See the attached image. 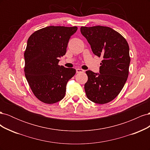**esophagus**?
<instances>
[{"label":"esophagus","mask_w":150,"mask_h":150,"mask_svg":"<svg viewBox=\"0 0 150 150\" xmlns=\"http://www.w3.org/2000/svg\"><path fill=\"white\" fill-rule=\"evenodd\" d=\"M84 71L82 69H80V68H77L76 69V72L77 73H80V72H83Z\"/></svg>","instance_id":"34e87169"}]
</instances>
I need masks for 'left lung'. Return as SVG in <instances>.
<instances>
[{"label": "left lung", "mask_w": 150, "mask_h": 150, "mask_svg": "<svg viewBox=\"0 0 150 150\" xmlns=\"http://www.w3.org/2000/svg\"><path fill=\"white\" fill-rule=\"evenodd\" d=\"M81 33L94 54L103 57L99 73L86 71L88 77L84 84L86 94L95 103H108L119 94L128 78L130 63L128 44L120 33L108 27H81Z\"/></svg>", "instance_id": "8db88e82"}]
</instances>
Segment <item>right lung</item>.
Here are the masks:
<instances>
[{"label":"right lung","instance_id":"add662e5","mask_svg":"<svg viewBox=\"0 0 150 150\" xmlns=\"http://www.w3.org/2000/svg\"><path fill=\"white\" fill-rule=\"evenodd\" d=\"M77 27L47 26L28 39L24 52V72L31 90L40 101L54 104L64 98L66 85L76 74L74 68L59 66Z\"/></svg>","mask_w":150,"mask_h":150}]
</instances>
